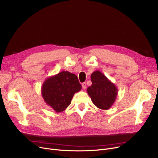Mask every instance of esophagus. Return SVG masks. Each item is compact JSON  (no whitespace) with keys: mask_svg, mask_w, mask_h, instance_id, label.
Listing matches in <instances>:
<instances>
[{"mask_svg":"<svg viewBox=\"0 0 158 158\" xmlns=\"http://www.w3.org/2000/svg\"><path fill=\"white\" fill-rule=\"evenodd\" d=\"M82 87L84 89H85L86 88V82H83V83L82 84Z\"/></svg>","mask_w":158,"mask_h":158,"instance_id":"obj_1","label":"esophagus"}]
</instances>
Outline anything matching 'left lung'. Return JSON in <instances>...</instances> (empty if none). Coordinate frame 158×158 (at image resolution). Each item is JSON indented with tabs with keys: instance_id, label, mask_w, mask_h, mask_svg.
<instances>
[{
	"instance_id": "1",
	"label": "left lung",
	"mask_w": 158,
	"mask_h": 158,
	"mask_svg": "<svg viewBox=\"0 0 158 158\" xmlns=\"http://www.w3.org/2000/svg\"><path fill=\"white\" fill-rule=\"evenodd\" d=\"M91 81L92 85L87 88V93L93 103L99 109H110L118 95L117 86L98 70L92 73Z\"/></svg>"
}]
</instances>
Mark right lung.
<instances>
[{"instance_id":"add662e5","label":"right lung","mask_w":158,"mask_h":158,"mask_svg":"<svg viewBox=\"0 0 158 158\" xmlns=\"http://www.w3.org/2000/svg\"><path fill=\"white\" fill-rule=\"evenodd\" d=\"M81 88L76 75L63 71L44 81L41 86V95L47 106L56 112L60 113L67 108L74 94Z\"/></svg>"}]
</instances>
